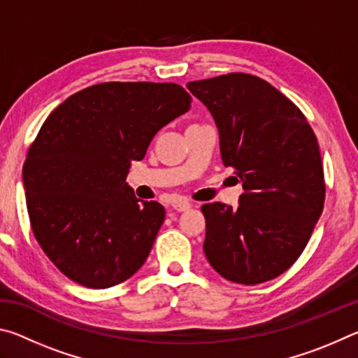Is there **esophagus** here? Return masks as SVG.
I'll use <instances>...</instances> for the list:
<instances>
[{
	"label": "esophagus",
	"mask_w": 358,
	"mask_h": 358,
	"mask_svg": "<svg viewBox=\"0 0 358 358\" xmlns=\"http://www.w3.org/2000/svg\"><path fill=\"white\" fill-rule=\"evenodd\" d=\"M191 207H192V203L186 202V201H180V202H173L172 203V208L175 211H187Z\"/></svg>",
	"instance_id": "esophagus-1"
}]
</instances>
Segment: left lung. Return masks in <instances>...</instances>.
Wrapping results in <instances>:
<instances>
[{
    "label": "left lung",
    "instance_id": "left-lung-1",
    "mask_svg": "<svg viewBox=\"0 0 358 358\" xmlns=\"http://www.w3.org/2000/svg\"><path fill=\"white\" fill-rule=\"evenodd\" d=\"M186 87L210 110L222 164L245 189L237 210L202 207L205 256L232 282L273 280L300 257L324 210L317 138L300 108L256 76L230 72Z\"/></svg>",
    "mask_w": 358,
    "mask_h": 358
}]
</instances>
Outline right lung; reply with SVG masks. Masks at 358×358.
<instances>
[{
	"label": "right lung",
	"mask_w": 358,
	"mask_h": 358,
	"mask_svg": "<svg viewBox=\"0 0 358 358\" xmlns=\"http://www.w3.org/2000/svg\"><path fill=\"white\" fill-rule=\"evenodd\" d=\"M191 107L177 83L106 82L69 96L44 121L23 164L36 240L69 280L92 289L141 268L164 207L126 183L156 132Z\"/></svg>",
	"instance_id": "1"
}]
</instances>
